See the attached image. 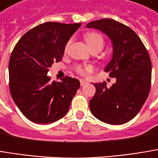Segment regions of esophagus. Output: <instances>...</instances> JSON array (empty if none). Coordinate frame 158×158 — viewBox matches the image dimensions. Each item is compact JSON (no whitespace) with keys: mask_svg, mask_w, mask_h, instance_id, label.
I'll list each match as a JSON object with an SVG mask.
<instances>
[{"mask_svg":"<svg viewBox=\"0 0 158 158\" xmlns=\"http://www.w3.org/2000/svg\"><path fill=\"white\" fill-rule=\"evenodd\" d=\"M86 84H87V81L83 80V79H81V80H80V85H81V86H84V85H85Z\"/></svg>","mask_w":158,"mask_h":158,"instance_id":"obj_1","label":"esophagus"}]
</instances>
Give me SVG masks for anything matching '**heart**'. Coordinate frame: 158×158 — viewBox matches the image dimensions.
Here are the masks:
<instances>
[{"label": "heart", "mask_w": 158, "mask_h": 158, "mask_svg": "<svg viewBox=\"0 0 158 158\" xmlns=\"http://www.w3.org/2000/svg\"><path fill=\"white\" fill-rule=\"evenodd\" d=\"M85 40L90 49L97 48V49L102 50L103 48V47H104L103 37L100 33H98V32H88V33H86L85 35ZM70 45H71V40H69L66 43L65 51L68 50ZM94 70V66H92L90 64L75 66V71L79 74H81V75H88L91 73H93Z\"/></svg>", "instance_id": "heart-1"}]
</instances>
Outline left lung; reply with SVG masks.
<instances>
[{
  "mask_svg": "<svg viewBox=\"0 0 158 158\" xmlns=\"http://www.w3.org/2000/svg\"><path fill=\"white\" fill-rule=\"evenodd\" d=\"M86 28H96L111 40L112 58L104 71L116 83L94 84L96 92L90 110L98 119L112 125L124 124L134 118L149 94L151 60L139 37L128 26L111 19L91 21Z\"/></svg>",
  "mask_w": 158,
  "mask_h": 158,
  "instance_id": "1",
  "label": "left lung"
}]
</instances>
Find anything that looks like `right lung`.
I'll return each mask as SVG.
<instances>
[{
    "mask_svg": "<svg viewBox=\"0 0 158 158\" xmlns=\"http://www.w3.org/2000/svg\"><path fill=\"white\" fill-rule=\"evenodd\" d=\"M81 24H40L14 47L9 62L10 92L22 114L34 123L63 118L80 87L79 80L69 76L51 82L48 72L53 63L61 61L67 41Z\"/></svg>",
    "mask_w": 158,
    "mask_h": 158,
    "instance_id": "add662e5",
    "label": "right lung"
}]
</instances>
